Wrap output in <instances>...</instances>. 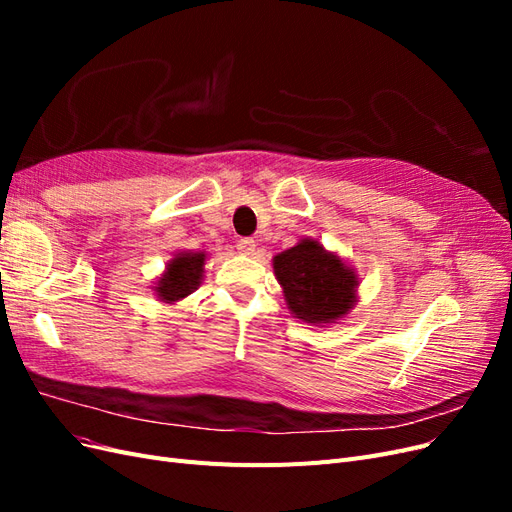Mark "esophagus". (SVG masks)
Instances as JSON below:
<instances>
[{"mask_svg":"<svg viewBox=\"0 0 512 512\" xmlns=\"http://www.w3.org/2000/svg\"><path fill=\"white\" fill-rule=\"evenodd\" d=\"M237 250L241 252V254H245V256H252L254 252H256V241L254 239H239V243H237Z\"/></svg>","mask_w":512,"mask_h":512,"instance_id":"obj_1","label":"esophagus"}]
</instances>
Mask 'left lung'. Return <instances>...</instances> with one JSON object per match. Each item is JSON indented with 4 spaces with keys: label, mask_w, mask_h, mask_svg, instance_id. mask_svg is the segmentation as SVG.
Masks as SVG:
<instances>
[{
    "label": "left lung",
    "mask_w": 512,
    "mask_h": 512,
    "mask_svg": "<svg viewBox=\"0 0 512 512\" xmlns=\"http://www.w3.org/2000/svg\"><path fill=\"white\" fill-rule=\"evenodd\" d=\"M273 273L294 318L324 327L342 320L356 305L359 275L346 260L324 250L318 239H301L273 256Z\"/></svg>",
    "instance_id": "left-lung-1"
}]
</instances>
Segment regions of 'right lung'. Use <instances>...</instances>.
Segmentation results:
<instances>
[{"label":"right lung","mask_w":512,"mask_h":512,"mask_svg":"<svg viewBox=\"0 0 512 512\" xmlns=\"http://www.w3.org/2000/svg\"><path fill=\"white\" fill-rule=\"evenodd\" d=\"M205 260V252L192 250L177 252L170 258L166 262V271L158 277L156 286H153L158 301L166 305H175L185 297H190V294L200 286V282H203Z\"/></svg>","instance_id":"add662e5"}]
</instances>
